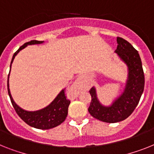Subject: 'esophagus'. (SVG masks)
Segmentation results:
<instances>
[{"mask_svg":"<svg viewBox=\"0 0 154 154\" xmlns=\"http://www.w3.org/2000/svg\"><path fill=\"white\" fill-rule=\"evenodd\" d=\"M84 82H83V79L82 77H79L75 80V82L73 83V85L71 87V91L74 94L77 95L79 94L81 91H82V89L84 88Z\"/></svg>","mask_w":154,"mask_h":154,"instance_id":"1","label":"esophagus"}]
</instances>
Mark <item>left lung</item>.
<instances>
[{"instance_id": "8db88e82", "label": "left lung", "mask_w": 154, "mask_h": 154, "mask_svg": "<svg viewBox=\"0 0 154 154\" xmlns=\"http://www.w3.org/2000/svg\"><path fill=\"white\" fill-rule=\"evenodd\" d=\"M115 53L126 63L128 77L124 92L111 105H101L97 97L95 87L90 91L91 102L88 111L93 117L105 123H117L124 120L134 112L144 91L145 77L141 58L138 51L125 39L117 37Z\"/></svg>"}]
</instances>
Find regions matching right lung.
<instances>
[{
    "mask_svg": "<svg viewBox=\"0 0 154 154\" xmlns=\"http://www.w3.org/2000/svg\"><path fill=\"white\" fill-rule=\"evenodd\" d=\"M43 42H44V41L32 40L28 42H26L22 46H20V49L14 53L13 57H12L11 65H10V70H11V63L13 62L14 58L20 50H22L28 45L42 44ZM8 78H9V74L8 77V92L10 99H11V102L16 110V113L26 124L30 125V127L38 128V129L47 130V129L55 128L57 126L62 124L65 120L66 117L68 116V106L70 105V101L66 98V96L64 94L65 89L62 90L59 93V94L56 97V98L44 109L34 112L26 111V110L21 109L19 105H16L11 97L9 90V84H8Z\"/></svg>",
    "mask_w": 154,
    "mask_h": 154,
    "instance_id": "obj_1",
    "label": "right lung"
}]
</instances>
